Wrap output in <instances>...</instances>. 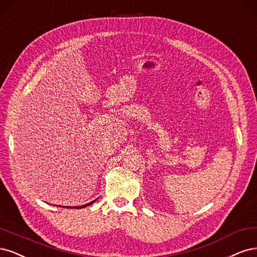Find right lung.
<instances>
[{"label":"right lung","mask_w":257,"mask_h":257,"mask_svg":"<svg viewBox=\"0 0 257 257\" xmlns=\"http://www.w3.org/2000/svg\"><path fill=\"white\" fill-rule=\"evenodd\" d=\"M96 201V200H95ZM95 201H92L90 203H87L85 205H82V206H74V207H69V206H63V207H66V208H74V209H81V208H84V207H87L89 205H92L93 203H95ZM59 207H62V206H59Z\"/></svg>","instance_id":"right-lung-1"}]
</instances>
